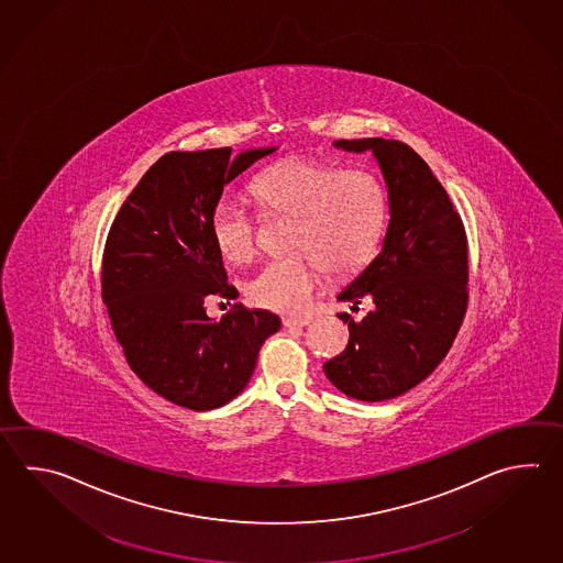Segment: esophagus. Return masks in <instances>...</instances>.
Segmentation results:
<instances>
[{
	"mask_svg": "<svg viewBox=\"0 0 563 563\" xmlns=\"http://www.w3.org/2000/svg\"><path fill=\"white\" fill-rule=\"evenodd\" d=\"M309 319H297V317H295V319H292V317H287V319H283V324H285V327H287V329H290V327H307V324H309Z\"/></svg>",
	"mask_w": 563,
	"mask_h": 563,
	"instance_id": "34e87169",
	"label": "esophagus"
}]
</instances>
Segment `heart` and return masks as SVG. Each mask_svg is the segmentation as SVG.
Returning a JSON list of instances; mask_svg holds the SVG:
<instances>
[{"label":"heart","mask_w":563,"mask_h":563,"mask_svg":"<svg viewBox=\"0 0 563 563\" xmlns=\"http://www.w3.org/2000/svg\"><path fill=\"white\" fill-rule=\"evenodd\" d=\"M264 212L295 217L290 246L264 264L246 292L263 309L302 314L329 268L334 275L361 271L373 258L387 224V190L368 168H341L312 156H290L264 168L251 183ZM256 220L232 198H220L210 214V234L229 263L253 261Z\"/></svg>","instance_id":"obj_1"}]
</instances>
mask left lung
I'll list each match as a JSON object with an SVG mask.
<instances>
[{
  "label": "left lung",
  "mask_w": 563,
  "mask_h": 563,
  "mask_svg": "<svg viewBox=\"0 0 563 563\" xmlns=\"http://www.w3.org/2000/svg\"><path fill=\"white\" fill-rule=\"evenodd\" d=\"M336 148L377 158L389 195L380 253L336 297L375 309L349 322V344L324 375L358 401H387L413 389L445 358L467 310V236L448 190L427 162L399 140H336Z\"/></svg>",
  "instance_id": "1"
}]
</instances>
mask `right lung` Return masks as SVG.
<instances>
[{"instance_id": "1", "label": "right lung", "mask_w": 563, "mask_h": 563, "mask_svg": "<svg viewBox=\"0 0 563 563\" xmlns=\"http://www.w3.org/2000/svg\"><path fill=\"white\" fill-rule=\"evenodd\" d=\"M276 148L168 152L118 210L102 258V299L128 365L164 399L192 411L232 401L253 377L268 310L234 305L220 321L210 297L234 300L210 214L227 184Z\"/></svg>"}]
</instances>
